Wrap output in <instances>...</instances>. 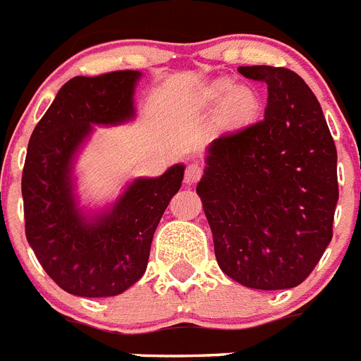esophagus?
Returning a JSON list of instances; mask_svg holds the SVG:
<instances>
[{
	"mask_svg": "<svg viewBox=\"0 0 361 361\" xmlns=\"http://www.w3.org/2000/svg\"><path fill=\"white\" fill-rule=\"evenodd\" d=\"M202 174H204V169H202L198 163H192V165L187 166L185 171V183L187 185H195L196 181L200 180Z\"/></svg>",
	"mask_w": 361,
	"mask_h": 361,
	"instance_id": "obj_1",
	"label": "esophagus"
}]
</instances>
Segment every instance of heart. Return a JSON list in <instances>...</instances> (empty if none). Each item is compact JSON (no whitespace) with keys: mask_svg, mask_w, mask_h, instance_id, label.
I'll use <instances>...</instances> for the list:
<instances>
[{"mask_svg":"<svg viewBox=\"0 0 361 361\" xmlns=\"http://www.w3.org/2000/svg\"><path fill=\"white\" fill-rule=\"evenodd\" d=\"M206 99L211 105L221 104L219 120L224 128H241L250 124L259 113V98L256 90L245 85L233 87L231 81L221 79L207 89Z\"/></svg>","mask_w":361,"mask_h":361,"instance_id":"b5f03b06","label":"heart"}]
</instances>
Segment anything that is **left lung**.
Listing matches in <instances>:
<instances>
[{
  "mask_svg": "<svg viewBox=\"0 0 361 361\" xmlns=\"http://www.w3.org/2000/svg\"><path fill=\"white\" fill-rule=\"evenodd\" d=\"M239 74L267 83L265 118L211 142L196 192L221 271L252 289H291L332 241L338 152L300 75L276 66Z\"/></svg>",
  "mask_w": 361,
  "mask_h": 361,
  "instance_id": "1",
  "label": "left lung"
}]
</instances>
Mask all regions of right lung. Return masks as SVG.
Segmentation results:
<instances>
[{
  "label": "right lung",
  "mask_w": 361,
  "mask_h": 361,
  "mask_svg": "<svg viewBox=\"0 0 361 361\" xmlns=\"http://www.w3.org/2000/svg\"><path fill=\"white\" fill-rule=\"evenodd\" d=\"M139 70L72 78L35 128L22 174L25 237L48 276L75 297H116L139 282L185 166L135 178L104 209L79 206L75 159L94 126L135 118Z\"/></svg>",
  "instance_id": "right-lung-1"
}]
</instances>
